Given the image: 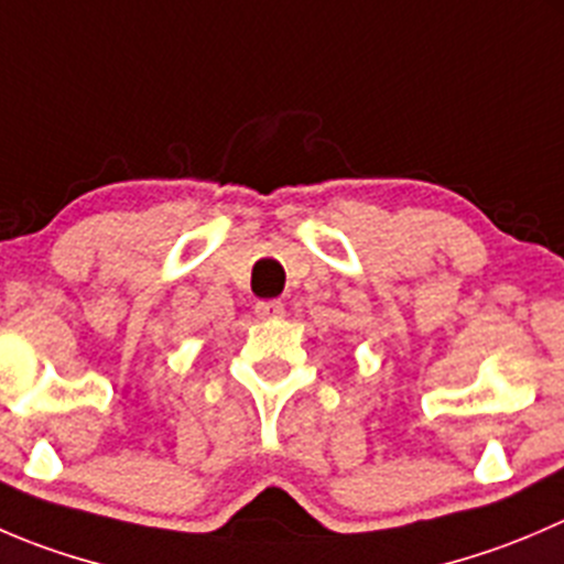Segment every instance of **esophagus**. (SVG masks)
Segmentation results:
<instances>
[{
  "label": "esophagus",
  "mask_w": 564,
  "mask_h": 564,
  "mask_svg": "<svg viewBox=\"0 0 564 564\" xmlns=\"http://www.w3.org/2000/svg\"><path fill=\"white\" fill-rule=\"evenodd\" d=\"M283 314L286 311H283L281 300H261V303H256V316L259 319H281Z\"/></svg>",
  "instance_id": "esophagus-1"
}]
</instances>
